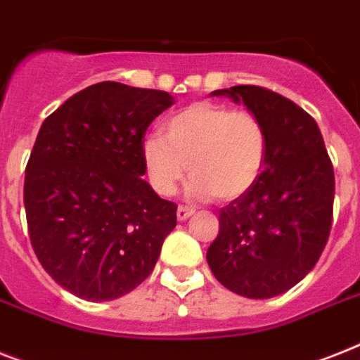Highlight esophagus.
<instances>
[{"label": "esophagus", "mask_w": 360, "mask_h": 360, "mask_svg": "<svg viewBox=\"0 0 360 360\" xmlns=\"http://www.w3.org/2000/svg\"><path fill=\"white\" fill-rule=\"evenodd\" d=\"M194 214V209L192 207H185V205H179L177 207V220L179 221H185L186 218Z\"/></svg>", "instance_id": "34e87169"}]
</instances>
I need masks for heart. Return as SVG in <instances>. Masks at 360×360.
Instances as JSON below:
<instances>
[{
  "label": "heart",
  "instance_id": "heart-1",
  "mask_svg": "<svg viewBox=\"0 0 360 360\" xmlns=\"http://www.w3.org/2000/svg\"><path fill=\"white\" fill-rule=\"evenodd\" d=\"M266 150L268 136L257 114L200 101L166 120L162 134L142 140V160L159 195L174 194L188 168L190 195L229 201L255 185Z\"/></svg>",
  "mask_w": 360,
  "mask_h": 360
}]
</instances>
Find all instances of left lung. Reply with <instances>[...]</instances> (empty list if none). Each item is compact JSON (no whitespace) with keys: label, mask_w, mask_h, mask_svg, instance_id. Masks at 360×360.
Returning <instances> with one entry per match:
<instances>
[{"label":"left lung","mask_w":360,"mask_h":360,"mask_svg":"<svg viewBox=\"0 0 360 360\" xmlns=\"http://www.w3.org/2000/svg\"><path fill=\"white\" fill-rule=\"evenodd\" d=\"M257 114L268 136L259 179L220 209L210 271L238 296H279L314 268L333 226L335 172L320 127L285 96L238 84L216 90Z\"/></svg>","instance_id":"left-lung-1"}]
</instances>
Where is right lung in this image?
I'll use <instances>...</instances> for the list:
<instances>
[{"label":"right lung","instance_id":"add662e5","mask_svg":"<svg viewBox=\"0 0 360 360\" xmlns=\"http://www.w3.org/2000/svg\"><path fill=\"white\" fill-rule=\"evenodd\" d=\"M172 105L162 90L103 81L44 120L23 183L29 238L74 296L116 300L153 271L177 205L142 179V140Z\"/></svg>","mask_w":360,"mask_h":360}]
</instances>
